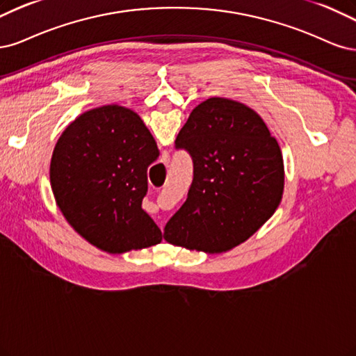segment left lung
<instances>
[{"instance_id":"8db88e82","label":"left lung","mask_w":356,"mask_h":356,"mask_svg":"<svg viewBox=\"0 0 356 356\" xmlns=\"http://www.w3.org/2000/svg\"><path fill=\"white\" fill-rule=\"evenodd\" d=\"M175 147L193 163L188 198L164 227L167 243L222 253L244 243L277 210L284 163L266 124L243 103L211 97L195 108Z\"/></svg>"}]
</instances>
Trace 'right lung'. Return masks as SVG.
<instances>
[{"label": "right lung", "mask_w": 356, "mask_h": 356, "mask_svg": "<svg viewBox=\"0 0 356 356\" xmlns=\"http://www.w3.org/2000/svg\"><path fill=\"white\" fill-rule=\"evenodd\" d=\"M158 156L151 131L131 109L106 105L84 112L67 125L51 156V189L65 219L108 253L161 243V231L142 209L147 167Z\"/></svg>", "instance_id": "add662e5"}]
</instances>
